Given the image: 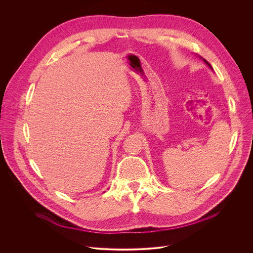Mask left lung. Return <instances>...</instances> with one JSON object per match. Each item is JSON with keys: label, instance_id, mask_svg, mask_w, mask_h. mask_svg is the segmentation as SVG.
I'll use <instances>...</instances> for the list:
<instances>
[{"label": "left lung", "instance_id": "left-lung-1", "mask_svg": "<svg viewBox=\"0 0 253 253\" xmlns=\"http://www.w3.org/2000/svg\"><path fill=\"white\" fill-rule=\"evenodd\" d=\"M204 62H205V63H206V64H207V65H208V66H209V67H210V68H212V67H211V66H210V64H209V63H208V62H207V61H206V60H205V59H204Z\"/></svg>", "mask_w": 253, "mask_h": 253}]
</instances>
